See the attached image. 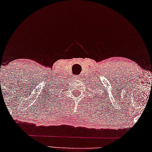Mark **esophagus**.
<instances>
[{
  "mask_svg": "<svg viewBox=\"0 0 152 152\" xmlns=\"http://www.w3.org/2000/svg\"><path fill=\"white\" fill-rule=\"evenodd\" d=\"M79 77H80V76H79H79H76V77H75V78H76L77 79H78Z\"/></svg>",
  "mask_w": 152,
  "mask_h": 152,
  "instance_id": "1",
  "label": "esophagus"
}]
</instances>
